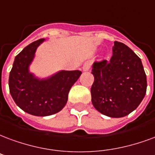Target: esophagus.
Returning <instances> with one entry per match:
<instances>
[{
	"label": "esophagus",
	"mask_w": 155,
	"mask_h": 155,
	"mask_svg": "<svg viewBox=\"0 0 155 155\" xmlns=\"http://www.w3.org/2000/svg\"><path fill=\"white\" fill-rule=\"evenodd\" d=\"M90 66H91V63H90V61H85V62L84 63L83 65V71H89V68H90Z\"/></svg>",
	"instance_id": "esophagus-1"
}]
</instances>
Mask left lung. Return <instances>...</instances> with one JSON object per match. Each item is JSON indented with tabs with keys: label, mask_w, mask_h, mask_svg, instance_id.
<instances>
[{
	"label": "left lung",
	"mask_w": 155,
	"mask_h": 155,
	"mask_svg": "<svg viewBox=\"0 0 155 155\" xmlns=\"http://www.w3.org/2000/svg\"><path fill=\"white\" fill-rule=\"evenodd\" d=\"M91 101L96 109L110 117H122L140 105L147 88L141 60L124 43L114 42L109 61H95Z\"/></svg>",
	"instance_id": "8db88e82"
}]
</instances>
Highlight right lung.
Returning a JSON list of instances; mask_svg holds the SVG:
<instances>
[{
  "label": "right lung",
  "instance_id": "right-lung-1",
  "mask_svg": "<svg viewBox=\"0 0 155 155\" xmlns=\"http://www.w3.org/2000/svg\"><path fill=\"white\" fill-rule=\"evenodd\" d=\"M41 38L25 47L15 58L10 72L9 88L15 104L25 113L45 117L60 112L68 99L70 89L82 72L61 71L51 77L39 80L28 71Z\"/></svg>",
  "mask_w": 155,
  "mask_h": 155
}]
</instances>
